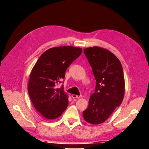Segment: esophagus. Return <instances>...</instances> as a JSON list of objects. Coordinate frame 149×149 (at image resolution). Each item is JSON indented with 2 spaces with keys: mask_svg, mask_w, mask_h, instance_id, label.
Wrapping results in <instances>:
<instances>
[{
  "mask_svg": "<svg viewBox=\"0 0 149 149\" xmlns=\"http://www.w3.org/2000/svg\"><path fill=\"white\" fill-rule=\"evenodd\" d=\"M72 97L73 99H79V98L81 97V96H78L76 95H72Z\"/></svg>",
  "mask_w": 149,
  "mask_h": 149,
  "instance_id": "34e87169",
  "label": "esophagus"
}]
</instances>
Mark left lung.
Returning <instances> with one entry per match:
<instances>
[{"label":"left lung","mask_w":149,"mask_h":149,"mask_svg":"<svg viewBox=\"0 0 149 149\" xmlns=\"http://www.w3.org/2000/svg\"><path fill=\"white\" fill-rule=\"evenodd\" d=\"M84 51L92 68L96 87L83 116L87 122L100 124L122 104L125 93L123 68L118 58L107 49L93 47Z\"/></svg>","instance_id":"1"}]
</instances>
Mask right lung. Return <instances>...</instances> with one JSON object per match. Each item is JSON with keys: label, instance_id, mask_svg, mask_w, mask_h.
I'll use <instances>...</instances> for the list:
<instances>
[{"label": "right lung", "instance_id": "1", "mask_svg": "<svg viewBox=\"0 0 149 149\" xmlns=\"http://www.w3.org/2000/svg\"><path fill=\"white\" fill-rule=\"evenodd\" d=\"M82 49L72 46L50 48L42 53L30 74L28 93L31 102L44 118L60 117L68 105L64 87L57 88L70 65L79 57Z\"/></svg>", "mask_w": 149, "mask_h": 149}]
</instances>
